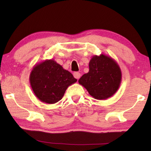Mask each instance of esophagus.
<instances>
[{
  "label": "esophagus",
  "instance_id": "esophagus-1",
  "mask_svg": "<svg viewBox=\"0 0 151 151\" xmlns=\"http://www.w3.org/2000/svg\"><path fill=\"white\" fill-rule=\"evenodd\" d=\"M73 76L75 78H76L77 80H78L80 78H81V74L78 73V72H75L73 73Z\"/></svg>",
  "mask_w": 151,
  "mask_h": 151
}]
</instances>
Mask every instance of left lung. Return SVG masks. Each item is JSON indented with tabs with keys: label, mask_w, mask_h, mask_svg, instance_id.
<instances>
[{
	"label": "left lung",
	"mask_w": 151,
	"mask_h": 151,
	"mask_svg": "<svg viewBox=\"0 0 151 151\" xmlns=\"http://www.w3.org/2000/svg\"><path fill=\"white\" fill-rule=\"evenodd\" d=\"M89 72L83 75L78 83L97 100L112 97L119 88L122 74L120 67L111 57L101 54L93 56Z\"/></svg>",
	"instance_id": "8db88e82"
}]
</instances>
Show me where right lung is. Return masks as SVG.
I'll use <instances>...</instances> for the list:
<instances>
[{
  "mask_svg": "<svg viewBox=\"0 0 151 151\" xmlns=\"http://www.w3.org/2000/svg\"><path fill=\"white\" fill-rule=\"evenodd\" d=\"M29 79L36 97L50 104L60 101L67 88L77 81L71 73L54 60H46L36 64Z\"/></svg>",
  "mask_w": 151,
  "mask_h": 151,
  "instance_id": "obj_1",
  "label": "right lung"
}]
</instances>
